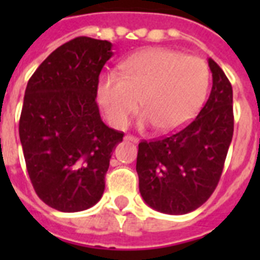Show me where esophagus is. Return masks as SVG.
<instances>
[{"label":"esophagus","mask_w":260,"mask_h":260,"mask_svg":"<svg viewBox=\"0 0 260 260\" xmlns=\"http://www.w3.org/2000/svg\"><path fill=\"white\" fill-rule=\"evenodd\" d=\"M124 140H126V142H132V143H139V139L136 138V136H132V135H126L125 138H124Z\"/></svg>","instance_id":"esophagus-1"}]
</instances>
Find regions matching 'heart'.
I'll list each match as a JSON object with an SVG mask.
<instances>
[{
  "mask_svg": "<svg viewBox=\"0 0 260 260\" xmlns=\"http://www.w3.org/2000/svg\"><path fill=\"white\" fill-rule=\"evenodd\" d=\"M208 87L209 70L204 60L167 48H148L122 60L118 75H105L97 98L116 128L126 126L139 100L144 110L139 125L154 124L159 132H171L200 112Z\"/></svg>",
  "mask_w": 260,
  "mask_h": 260,
  "instance_id": "obj_1",
  "label": "heart"
}]
</instances>
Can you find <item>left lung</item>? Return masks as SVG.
I'll return each instance as SVG.
<instances>
[{
	"label": "left lung",
	"mask_w": 260,
	"mask_h": 260,
	"mask_svg": "<svg viewBox=\"0 0 260 260\" xmlns=\"http://www.w3.org/2000/svg\"><path fill=\"white\" fill-rule=\"evenodd\" d=\"M212 91L189 125L167 138L139 144L136 171L143 200L166 214H186L216 189L234 136V94L230 81L208 59Z\"/></svg>",
	"instance_id": "left-lung-1"
}]
</instances>
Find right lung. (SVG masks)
Masks as SVG:
<instances>
[{"instance_id":"add662e5","label":"right lung","mask_w":260,"mask_h":260,"mask_svg":"<svg viewBox=\"0 0 260 260\" xmlns=\"http://www.w3.org/2000/svg\"><path fill=\"white\" fill-rule=\"evenodd\" d=\"M113 56L108 40L73 39L58 47L28 81L18 125L26 170L39 198L60 212L95 205L122 132L106 126L98 77Z\"/></svg>"}]
</instances>
